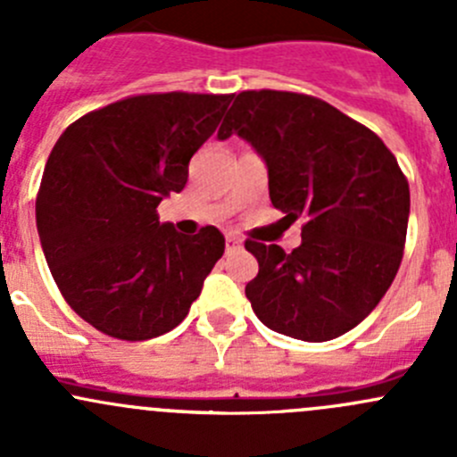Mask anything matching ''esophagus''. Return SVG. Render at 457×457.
Instances as JSON below:
<instances>
[{
  "label": "esophagus",
  "instance_id": "obj_1",
  "mask_svg": "<svg viewBox=\"0 0 457 457\" xmlns=\"http://www.w3.org/2000/svg\"><path fill=\"white\" fill-rule=\"evenodd\" d=\"M243 247V243H241V238H237V237H232V234H229L228 238H225V252H228V254H234V252H238Z\"/></svg>",
  "mask_w": 457,
  "mask_h": 457
}]
</instances>
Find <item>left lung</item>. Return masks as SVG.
Returning <instances> with one entry per match:
<instances>
[{"instance_id": "8db88e82", "label": "left lung", "mask_w": 457, "mask_h": 457, "mask_svg": "<svg viewBox=\"0 0 457 457\" xmlns=\"http://www.w3.org/2000/svg\"><path fill=\"white\" fill-rule=\"evenodd\" d=\"M238 135L262 156L271 205L305 219L287 252L245 241L258 274L245 296L278 334L325 343L371 314L398 274L409 183L376 132L327 101L280 90L237 95L219 139Z\"/></svg>"}]
</instances>
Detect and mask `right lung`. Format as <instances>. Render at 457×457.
<instances>
[{"label":"right lung","instance_id":"obj_1","mask_svg":"<svg viewBox=\"0 0 457 457\" xmlns=\"http://www.w3.org/2000/svg\"><path fill=\"white\" fill-rule=\"evenodd\" d=\"M234 95L161 92L92 110L63 130L37 195L41 250L68 305L119 340L174 329L225 252L214 225L183 237L156 207Z\"/></svg>","mask_w":457,"mask_h":457}]
</instances>
